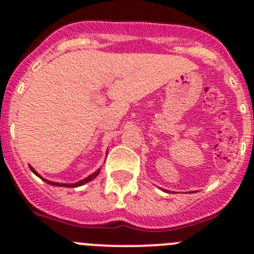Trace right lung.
Here are the masks:
<instances>
[{
	"instance_id": "right-lung-1",
	"label": "right lung",
	"mask_w": 254,
	"mask_h": 254,
	"mask_svg": "<svg viewBox=\"0 0 254 254\" xmlns=\"http://www.w3.org/2000/svg\"><path fill=\"white\" fill-rule=\"evenodd\" d=\"M29 168H30V170H32V172L34 173V175H37L38 177H39V178H42L43 181H44V182H47L48 184H50V186H56V187H67V188H76V187L83 186V184L88 183V182H91L92 179H94V178H96V177L99 175V172H101V168H99L98 171H96V172H94V173H92L91 176L86 177V178H84V179H82V181L77 182V183H72V184H66V183H56V182H50V181H48V179H44V178H43L42 176H39V175H38V172H37V171L34 170V168L32 167V166H29Z\"/></svg>"
}]
</instances>
